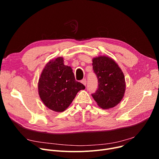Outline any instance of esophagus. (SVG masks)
Masks as SVG:
<instances>
[{
    "mask_svg": "<svg viewBox=\"0 0 159 159\" xmlns=\"http://www.w3.org/2000/svg\"><path fill=\"white\" fill-rule=\"evenodd\" d=\"M81 82H82V84H84V86H86V82H87V81H86V79H83V80H82Z\"/></svg>",
    "mask_w": 159,
    "mask_h": 159,
    "instance_id": "1",
    "label": "esophagus"
}]
</instances>
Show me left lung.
<instances>
[{
  "mask_svg": "<svg viewBox=\"0 0 159 159\" xmlns=\"http://www.w3.org/2000/svg\"><path fill=\"white\" fill-rule=\"evenodd\" d=\"M98 87L92 97L97 105L104 110L110 109L120 103L126 89L124 75L113 58L98 56L92 60Z\"/></svg>",
  "mask_w": 159,
  "mask_h": 159,
  "instance_id": "obj_1",
  "label": "left lung"
}]
</instances>
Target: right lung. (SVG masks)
<instances>
[{
    "label": "right lung",
    "mask_w": 159,
    "mask_h": 159,
    "mask_svg": "<svg viewBox=\"0 0 159 159\" xmlns=\"http://www.w3.org/2000/svg\"><path fill=\"white\" fill-rule=\"evenodd\" d=\"M84 89L82 83L75 80L73 70L64 64L61 57L46 64L38 82L41 101L49 109L56 112L66 110L79 91Z\"/></svg>",
    "instance_id": "obj_1"
}]
</instances>
